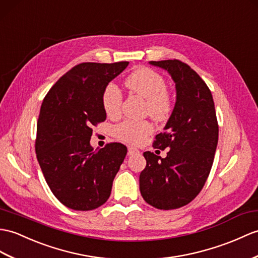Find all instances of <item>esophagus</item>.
<instances>
[{
	"instance_id": "34e87169",
	"label": "esophagus",
	"mask_w": 258,
	"mask_h": 258,
	"mask_svg": "<svg viewBox=\"0 0 258 258\" xmlns=\"http://www.w3.org/2000/svg\"><path fill=\"white\" fill-rule=\"evenodd\" d=\"M139 153H140V151L137 148H135L133 146H128V155H136Z\"/></svg>"
}]
</instances>
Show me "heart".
I'll list each match as a JSON object with an SVG mask.
<instances>
[{"instance_id": "heart-1", "label": "heart", "mask_w": 258, "mask_h": 258, "mask_svg": "<svg viewBox=\"0 0 258 258\" xmlns=\"http://www.w3.org/2000/svg\"><path fill=\"white\" fill-rule=\"evenodd\" d=\"M132 92L146 100V112L156 121L163 122L172 111V99L164 77L153 69L141 67L134 70L125 80ZM102 105L107 116L115 117L121 113L122 94L113 85H109L102 94ZM153 132L148 121H125L115 128L119 141L130 144H141Z\"/></svg>"}]
</instances>
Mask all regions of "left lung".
Instances as JSON below:
<instances>
[{"label": "left lung", "instance_id": "1", "mask_svg": "<svg viewBox=\"0 0 258 258\" xmlns=\"http://www.w3.org/2000/svg\"><path fill=\"white\" fill-rule=\"evenodd\" d=\"M151 64L168 71L176 83L177 101L165 132L153 143L156 149L168 148L167 156L144 153L146 167L140 175V190L148 205L172 210L190 203L205 185L218 145L219 125L210 89L190 66L178 59Z\"/></svg>", "mask_w": 258, "mask_h": 258}]
</instances>
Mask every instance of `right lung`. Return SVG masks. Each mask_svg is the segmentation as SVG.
I'll use <instances>...</instances> for the list:
<instances>
[{
    "label": "right lung",
    "instance_id": "right-lung-1",
    "mask_svg": "<svg viewBox=\"0 0 258 258\" xmlns=\"http://www.w3.org/2000/svg\"><path fill=\"white\" fill-rule=\"evenodd\" d=\"M128 66L82 62L71 68L48 91L40 106L35 151L51 192L77 211L101 207L127 148L109 143L101 149L90 145L92 127L104 122L102 94L111 80Z\"/></svg>",
    "mask_w": 258,
    "mask_h": 258
}]
</instances>
